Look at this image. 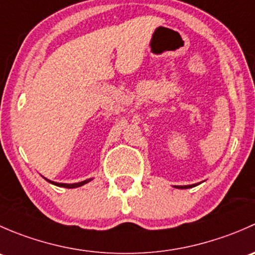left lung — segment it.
Returning a JSON list of instances; mask_svg holds the SVG:
<instances>
[{
    "instance_id": "8db88e82",
    "label": "left lung",
    "mask_w": 255,
    "mask_h": 255,
    "mask_svg": "<svg viewBox=\"0 0 255 255\" xmlns=\"http://www.w3.org/2000/svg\"><path fill=\"white\" fill-rule=\"evenodd\" d=\"M196 186V184L194 185H185V186H174V187H177V189H189V187H194Z\"/></svg>"
}]
</instances>
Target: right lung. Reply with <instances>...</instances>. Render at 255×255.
Listing matches in <instances>:
<instances>
[{"label": "right lung", "mask_w": 255, "mask_h": 255, "mask_svg": "<svg viewBox=\"0 0 255 255\" xmlns=\"http://www.w3.org/2000/svg\"><path fill=\"white\" fill-rule=\"evenodd\" d=\"M47 181L50 182V184H54L56 185V186H60V187H66V189H75V187H79V186H82V185L87 184L89 181H91L92 179H87V180H84V181L81 182H76V184H61V182H54V181H50V180L45 179Z\"/></svg>", "instance_id": "obj_1"}]
</instances>
